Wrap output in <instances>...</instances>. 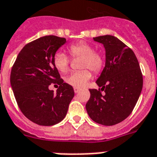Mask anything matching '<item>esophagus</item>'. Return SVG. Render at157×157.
Masks as SVG:
<instances>
[{"mask_svg": "<svg viewBox=\"0 0 157 157\" xmlns=\"http://www.w3.org/2000/svg\"><path fill=\"white\" fill-rule=\"evenodd\" d=\"M80 90H81V89H80V88H76V87H74V92H75V93H78V92H80Z\"/></svg>", "mask_w": 157, "mask_h": 157, "instance_id": "esophagus-1", "label": "esophagus"}]
</instances>
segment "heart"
<instances>
[{"label": "heart", "mask_w": 157, "mask_h": 157, "mask_svg": "<svg viewBox=\"0 0 157 157\" xmlns=\"http://www.w3.org/2000/svg\"><path fill=\"white\" fill-rule=\"evenodd\" d=\"M67 50L71 58H81V67L84 68L81 71L71 72L65 78V81L70 86L81 88L86 86L92 76L90 69L94 73H98L103 70L105 63L104 57L100 51L94 50V46L90 43L81 40L70 45ZM70 62L69 57L60 51L55 53L53 57L54 67L62 73L67 71Z\"/></svg>", "instance_id": "heart-1"}]
</instances>
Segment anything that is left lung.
Segmentation results:
<instances>
[{"instance_id": "left-lung-1", "label": "left lung", "mask_w": 157, "mask_h": 157, "mask_svg": "<svg viewBox=\"0 0 157 157\" xmlns=\"http://www.w3.org/2000/svg\"><path fill=\"white\" fill-rule=\"evenodd\" d=\"M94 40L104 45L106 63L96 81L101 89L90 90L86 111L96 123L114 125L134 110L143 89V74L134 51L118 38L106 35Z\"/></svg>"}]
</instances>
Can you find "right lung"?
<instances>
[{"mask_svg": "<svg viewBox=\"0 0 157 157\" xmlns=\"http://www.w3.org/2000/svg\"><path fill=\"white\" fill-rule=\"evenodd\" d=\"M66 39L45 36L28 43L21 50L10 73V84L19 109L31 121L50 126L66 117L74 97L72 86L63 82L53 64V57ZM52 83L57 93L48 90Z\"/></svg>", "mask_w": 157, "mask_h": 157, "instance_id": "obj_1", "label": "right lung"}]
</instances>
